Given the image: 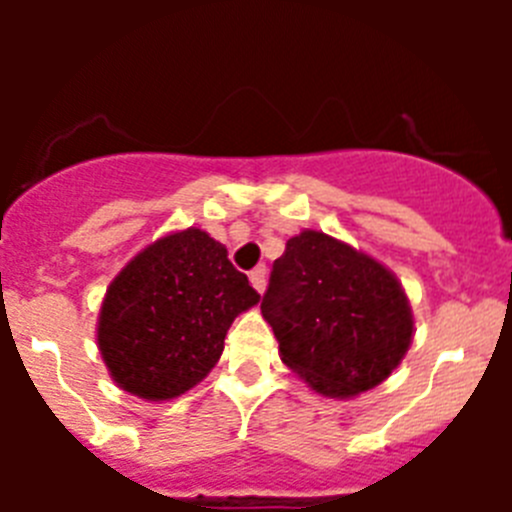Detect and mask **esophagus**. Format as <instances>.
<instances>
[{"instance_id": "obj_1", "label": "esophagus", "mask_w": 512, "mask_h": 512, "mask_svg": "<svg viewBox=\"0 0 512 512\" xmlns=\"http://www.w3.org/2000/svg\"><path fill=\"white\" fill-rule=\"evenodd\" d=\"M251 284L256 287V292H261L264 295L266 289V266H256V269L251 271Z\"/></svg>"}]
</instances>
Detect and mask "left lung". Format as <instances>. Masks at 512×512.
I'll list each match as a JSON object with an SVG mask.
<instances>
[{
  "instance_id": "1",
  "label": "left lung",
  "mask_w": 512,
  "mask_h": 512,
  "mask_svg": "<svg viewBox=\"0 0 512 512\" xmlns=\"http://www.w3.org/2000/svg\"><path fill=\"white\" fill-rule=\"evenodd\" d=\"M261 315L284 364L328 397L377 387L413 341V312L395 274L318 230L289 238Z\"/></svg>"
}]
</instances>
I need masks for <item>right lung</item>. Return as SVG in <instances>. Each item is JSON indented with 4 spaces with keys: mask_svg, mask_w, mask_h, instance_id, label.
<instances>
[{
    "mask_svg": "<svg viewBox=\"0 0 512 512\" xmlns=\"http://www.w3.org/2000/svg\"><path fill=\"white\" fill-rule=\"evenodd\" d=\"M261 295L200 228L158 238L112 279L97 343L112 379L143 400H174L210 374L233 320Z\"/></svg>",
    "mask_w": 512,
    "mask_h": 512,
    "instance_id": "add662e5",
    "label": "right lung"
}]
</instances>
